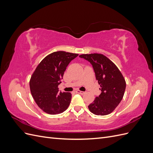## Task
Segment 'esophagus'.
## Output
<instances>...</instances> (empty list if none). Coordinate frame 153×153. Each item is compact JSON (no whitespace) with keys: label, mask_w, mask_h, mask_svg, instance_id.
<instances>
[{"label":"esophagus","mask_w":153,"mask_h":153,"mask_svg":"<svg viewBox=\"0 0 153 153\" xmlns=\"http://www.w3.org/2000/svg\"><path fill=\"white\" fill-rule=\"evenodd\" d=\"M76 92H77V93H78V94H84L85 93V92L80 91H79V90H77V91H76Z\"/></svg>","instance_id":"1"}]
</instances>
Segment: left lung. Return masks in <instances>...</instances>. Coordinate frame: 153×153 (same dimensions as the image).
I'll return each instance as SVG.
<instances>
[{
  "instance_id": "1",
  "label": "left lung",
  "mask_w": 153,
  "mask_h": 153,
  "mask_svg": "<svg viewBox=\"0 0 153 153\" xmlns=\"http://www.w3.org/2000/svg\"><path fill=\"white\" fill-rule=\"evenodd\" d=\"M80 57L89 61L95 72L101 91L88 108L92 113L105 115L112 113L121 102L126 89V81L116 65L100 53L82 54Z\"/></svg>"
}]
</instances>
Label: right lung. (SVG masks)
Wrapping results in <instances>:
<instances>
[{
  "mask_svg": "<svg viewBox=\"0 0 153 153\" xmlns=\"http://www.w3.org/2000/svg\"><path fill=\"white\" fill-rule=\"evenodd\" d=\"M78 53L58 51L48 55L40 62L30 77L31 94L39 107L48 114L65 111L71 100L70 92H59L66 67Z\"/></svg>",
  "mask_w": 153,
  "mask_h": 153,
  "instance_id": "1",
  "label": "right lung"
}]
</instances>
